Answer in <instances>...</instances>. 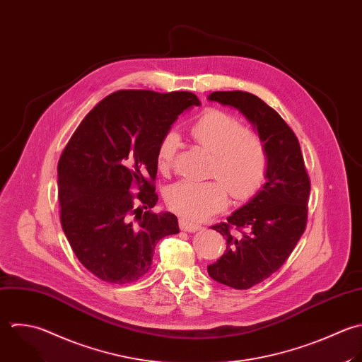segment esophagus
<instances>
[{"instance_id":"1","label":"esophagus","mask_w":362,"mask_h":362,"mask_svg":"<svg viewBox=\"0 0 362 362\" xmlns=\"http://www.w3.org/2000/svg\"><path fill=\"white\" fill-rule=\"evenodd\" d=\"M179 226H180V230L182 231H186V233H194V231H199L202 228L200 224H196V223H192L186 218H180L179 221Z\"/></svg>"}]
</instances>
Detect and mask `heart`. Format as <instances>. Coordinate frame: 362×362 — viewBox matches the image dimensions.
<instances>
[{"label": "heart", "instance_id": "1", "mask_svg": "<svg viewBox=\"0 0 362 362\" xmlns=\"http://www.w3.org/2000/svg\"><path fill=\"white\" fill-rule=\"evenodd\" d=\"M193 139L213 155L210 176L218 180H180L166 192L168 206L186 220H204L226 204L227 192L235 200L252 196L264 183L269 156L262 136L245 129L244 124L218 110L204 112L192 125ZM179 135L168 132L158 146V166L172 168Z\"/></svg>", "mask_w": 362, "mask_h": 362}]
</instances>
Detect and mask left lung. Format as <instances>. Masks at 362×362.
I'll return each instance as SVG.
<instances>
[{"mask_svg": "<svg viewBox=\"0 0 362 362\" xmlns=\"http://www.w3.org/2000/svg\"><path fill=\"white\" fill-rule=\"evenodd\" d=\"M210 101L238 110L267 144V182L227 223L211 228L227 240L220 259L207 267L218 284L250 289L276 272L306 228L310 180L299 141L282 117L247 91H214Z\"/></svg>", "mask_w": 362, "mask_h": 362, "instance_id": "8db88e82", "label": "left lung"}]
</instances>
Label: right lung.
<instances>
[{
    "mask_svg": "<svg viewBox=\"0 0 362 362\" xmlns=\"http://www.w3.org/2000/svg\"><path fill=\"white\" fill-rule=\"evenodd\" d=\"M200 105L189 91L119 90L80 122L57 165L60 223L77 259L110 284L145 275L152 252L177 234V217L152 213L158 146L177 117ZM140 190L134 197L129 190Z\"/></svg>",
    "mask_w": 362,
    "mask_h": 362,
    "instance_id": "1",
    "label": "right lung"
}]
</instances>
